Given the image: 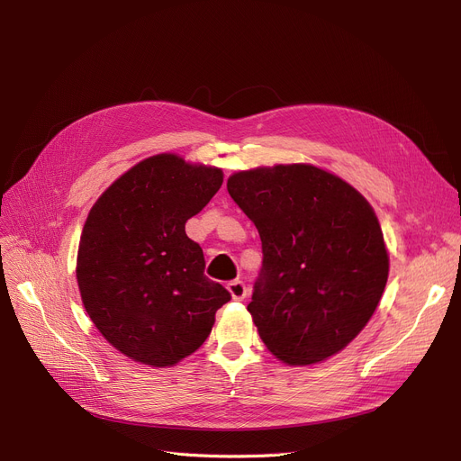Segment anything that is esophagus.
Returning <instances> with one entry per match:
<instances>
[{"label": "esophagus", "mask_w": 461, "mask_h": 461, "mask_svg": "<svg viewBox=\"0 0 461 461\" xmlns=\"http://www.w3.org/2000/svg\"><path fill=\"white\" fill-rule=\"evenodd\" d=\"M228 292L235 301H243L247 297V285L243 280H231L228 282Z\"/></svg>", "instance_id": "obj_1"}]
</instances>
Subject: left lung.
I'll list each match as a JSON object with an SVG mask.
<instances>
[{"label": "left lung", "mask_w": 461, "mask_h": 461, "mask_svg": "<svg viewBox=\"0 0 461 461\" xmlns=\"http://www.w3.org/2000/svg\"><path fill=\"white\" fill-rule=\"evenodd\" d=\"M254 222L263 265L250 316L285 365H316L366 327L389 278V254L372 205L312 164H276L228 179Z\"/></svg>", "instance_id": "obj_1"}]
</instances>
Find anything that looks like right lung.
Instances as JSON below:
<instances>
[{
	"label": "right lung",
	"instance_id": "add662e5",
	"mask_svg": "<svg viewBox=\"0 0 461 461\" xmlns=\"http://www.w3.org/2000/svg\"><path fill=\"white\" fill-rule=\"evenodd\" d=\"M221 167L160 153L132 166L91 207L77 280L87 316L117 351L176 366L205 340L231 295L203 275L185 224L222 186Z\"/></svg>",
	"mask_w": 461,
	"mask_h": 461
}]
</instances>
